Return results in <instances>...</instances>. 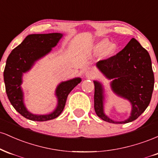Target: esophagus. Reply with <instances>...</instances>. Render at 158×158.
<instances>
[{
  "label": "esophagus",
  "instance_id": "34e87169",
  "mask_svg": "<svg viewBox=\"0 0 158 158\" xmlns=\"http://www.w3.org/2000/svg\"><path fill=\"white\" fill-rule=\"evenodd\" d=\"M96 77L95 72L91 70H88L85 72V77L88 78V79H94V77Z\"/></svg>",
  "mask_w": 158,
  "mask_h": 158
}]
</instances>
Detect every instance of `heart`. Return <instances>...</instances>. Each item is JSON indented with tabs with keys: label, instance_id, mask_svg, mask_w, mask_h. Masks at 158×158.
Listing matches in <instances>:
<instances>
[{
	"label": "heart",
	"instance_id": "b5f03b06",
	"mask_svg": "<svg viewBox=\"0 0 158 158\" xmlns=\"http://www.w3.org/2000/svg\"><path fill=\"white\" fill-rule=\"evenodd\" d=\"M117 49V45L114 43H108L106 40H103L97 44L96 50L97 52H101L102 50V55L105 57L111 56L115 52Z\"/></svg>",
	"mask_w": 158,
	"mask_h": 158
}]
</instances>
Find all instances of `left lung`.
<instances>
[{"mask_svg": "<svg viewBox=\"0 0 158 158\" xmlns=\"http://www.w3.org/2000/svg\"><path fill=\"white\" fill-rule=\"evenodd\" d=\"M96 66L107 79L111 80L110 85L114 94L128 100L131 106L128 119L123 121L110 119L104 110V87L95 80L94 109L98 117L108 123L119 124L138 118L149 105L155 84L152 60L147 50L133 38L117 55L98 61Z\"/></svg>", "mask_w": 158, "mask_h": 158, "instance_id": "obj_1", "label": "left lung"}]
</instances>
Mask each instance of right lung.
<instances>
[{
	"instance_id": "1",
	"label": "right lung",
	"mask_w": 158,
	"mask_h": 158,
	"mask_svg": "<svg viewBox=\"0 0 158 158\" xmlns=\"http://www.w3.org/2000/svg\"><path fill=\"white\" fill-rule=\"evenodd\" d=\"M63 37L62 33L53 32L48 34H31L27 35L19 46L11 52L6 59L3 71L6 92L9 100L20 114L32 121H48L60 115L64 109L67 98L81 79L74 78L61 81L56 87L55 95L57 105L53 111L48 114H32L24 104L23 92L21 88L23 75L31 70L37 61L51 52Z\"/></svg>"
}]
</instances>
